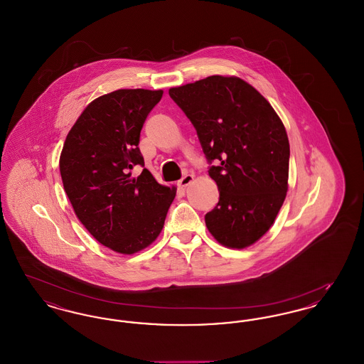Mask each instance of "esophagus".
<instances>
[{
	"label": "esophagus",
	"mask_w": 364,
	"mask_h": 364,
	"mask_svg": "<svg viewBox=\"0 0 364 364\" xmlns=\"http://www.w3.org/2000/svg\"><path fill=\"white\" fill-rule=\"evenodd\" d=\"M193 178H195V177H193V174H184V176L181 177V180L178 181V186H180V187H188L191 183L193 181Z\"/></svg>",
	"instance_id": "obj_1"
}]
</instances>
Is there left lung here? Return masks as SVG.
<instances>
[{
	"label": "left lung",
	"mask_w": 364,
	"mask_h": 364,
	"mask_svg": "<svg viewBox=\"0 0 364 364\" xmlns=\"http://www.w3.org/2000/svg\"><path fill=\"white\" fill-rule=\"evenodd\" d=\"M169 95L193 124L220 200L205 215L228 248L258 242L274 224L288 191L289 140L267 100L236 76L213 75L172 87Z\"/></svg>",
	"instance_id": "8db88e82"
}]
</instances>
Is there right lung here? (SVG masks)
Instances as JSON below:
<instances>
[{
    "mask_svg": "<svg viewBox=\"0 0 364 364\" xmlns=\"http://www.w3.org/2000/svg\"><path fill=\"white\" fill-rule=\"evenodd\" d=\"M162 90H116L87 105L60 156L64 190L79 221L97 242L124 255L159 236L176 187L156 181L139 150L141 127Z\"/></svg>",
    "mask_w": 364,
    "mask_h": 364,
    "instance_id": "add662e5",
    "label": "right lung"
}]
</instances>
